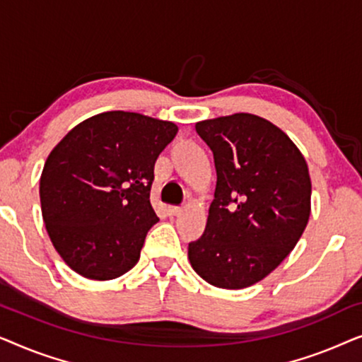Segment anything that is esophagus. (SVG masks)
<instances>
[{
  "label": "esophagus",
  "instance_id": "obj_1",
  "mask_svg": "<svg viewBox=\"0 0 362 362\" xmlns=\"http://www.w3.org/2000/svg\"><path fill=\"white\" fill-rule=\"evenodd\" d=\"M182 212V207H180V206H170L168 207V214L170 216H177V214H181Z\"/></svg>",
  "mask_w": 362,
  "mask_h": 362
}]
</instances>
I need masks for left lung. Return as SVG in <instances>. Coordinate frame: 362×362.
<instances>
[{"mask_svg": "<svg viewBox=\"0 0 362 362\" xmlns=\"http://www.w3.org/2000/svg\"><path fill=\"white\" fill-rule=\"evenodd\" d=\"M214 155V201L197 240L196 274L219 288L260 281L293 250L310 217L311 181L298 148L280 128L250 113L196 123Z\"/></svg>", "mask_w": 362, "mask_h": 362, "instance_id": "obj_1", "label": "left lung"}]
</instances>
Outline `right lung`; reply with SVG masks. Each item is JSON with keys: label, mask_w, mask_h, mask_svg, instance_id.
<instances>
[{"label": "right lung", "mask_w": 362, "mask_h": 362, "mask_svg": "<svg viewBox=\"0 0 362 362\" xmlns=\"http://www.w3.org/2000/svg\"><path fill=\"white\" fill-rule=\"evenodd\" d=\"M176 133L171 122L105 112L74 127L51 151L39 186L42 219L78 275L112 280L136 265L158 222L153 170Z\"/></svg>", "instance_id": "1"}]
</instances>
